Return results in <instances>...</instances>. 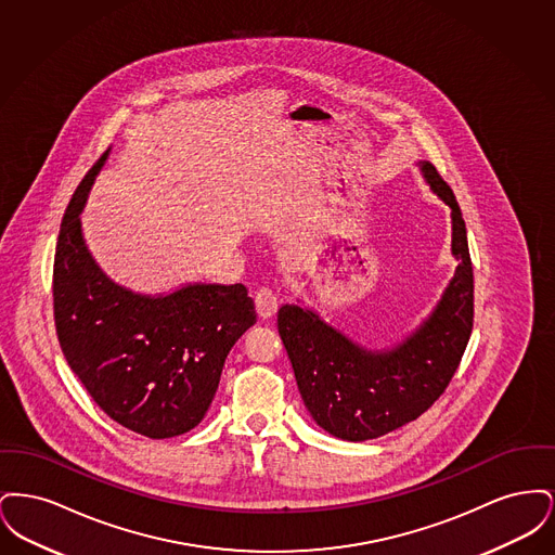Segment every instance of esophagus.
Returning <instances> with one entry per match:
<instances>
[{
  "label": "esophagus",
  "mask_w": 555,
  "mask_h": 555,
  "mask_svg": "<svg viewBox=\"0 0 555 555\" xmlns=\"http://www.w3.org/2000/svg\"><path fill=\"white\" fill-rule=\"evenodd\" d=\"M276 308H279V297H276L274 291L262 287V289L256 293V310H258V317L268 320V318L274 317Z\"/></svg>",
  "instance_id": "1"
}]
</instances>
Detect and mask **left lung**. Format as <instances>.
Instances as JSON below:
<instances>
[{
    "label": "left lung",
    "mask_w": 555,
    "mask_h": 555,
    "mask_svg": "<svg viewBox=\"0 0 555 555\" xmlns=\"http://www.w3.org/2000/svg\"><path fill=\"white\" fill-rule=\"evenodd\" d=\"M416 166L451 210L457 262L430 314L401 341L378 349L353 341L301 299L281 306L276 318L310 416L344 441H369L416 421L446 391L473 333L475 279L462 211L435 166L426 159Z\"/></svg>",
    "instance_id": "left-lung-1"
}]
</instances>
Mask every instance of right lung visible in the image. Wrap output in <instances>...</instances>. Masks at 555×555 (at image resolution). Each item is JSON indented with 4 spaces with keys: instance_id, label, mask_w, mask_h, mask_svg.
Listing matches in <instances>:
<instances>
[{
    "instance_id": "obj_1",
    "label": "right lung",
    "mask_w": 555,
    "mask_h": 555,
    "mask_svg": "<svg viewBox=\"0 0 555 555\" xmlns=\"http://www.w3.org/2000/svg\"><path fill=\"white\" fill-rule=\"evenodd\" d=\"M109 152L85 175L62 218L55 331L68 366L112 421L168 439L204 421L224 360L256 322V308L241 283H185L152 295L107 276L87 247L80 214Z\"/></svg>"
}]
</instances>
